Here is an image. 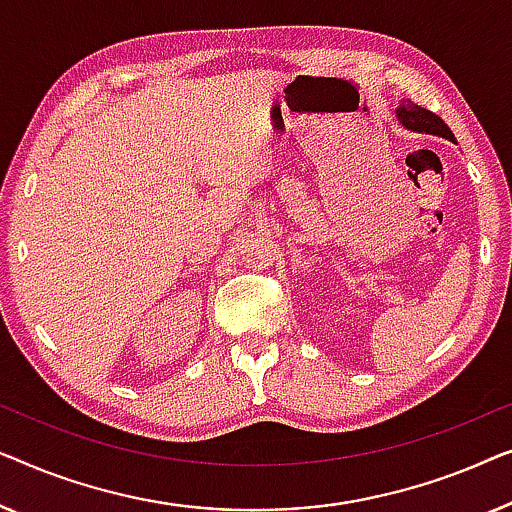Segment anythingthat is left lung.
<instances>
[{
  "instance_id": "left-lung-1",
  "label": "left lung",
  "mask_w": 512,
  "mask_h": 512,
  "mask_svg": "<svg viewBox=\"0 0 512 512\" xmlns=\"http://www.w3.org/2000/svg\"><path fill=\"white\" fill-rule=\"evenodd\" d=\"M394 113H397L399 125L410 129V132L443 136V139L457 143V141H455V134L450 132V127L445 125V122H443L441 118H438L436 113L422 109V106L410 104V102H401V104L397 106V111H394Z\"/></svg>"
}]
</instances>
